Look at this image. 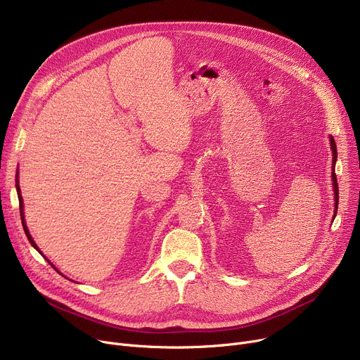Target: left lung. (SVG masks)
I'll return each mask as SVG.
<instances>
[{"label": "left lung", "mask_w": 360, "mask_h": 360, "mask_svg": "<svg viewBox=\"0 0 360 360\" xmlns=\"http://www.w3.org/2000/svg\"><path fill=\"white\" fill-rule=\"evenodd\" d=\"M330 147H331V151H333V164H331V180H333V190H335V217H336L338 206H339V186H338V179H336V173H335L336 161H338V148H336L335 138L331 135H330Z\"/></svg>", "instance_id": "1"}]
</instances>
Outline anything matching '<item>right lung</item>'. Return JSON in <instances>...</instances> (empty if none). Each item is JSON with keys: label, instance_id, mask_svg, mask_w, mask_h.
Instances as JSON below:
<instances>
[{"label": "right lung", "instance_id": "1", "mask_svg": "<svg viewBox=\"0 0 360 360\" xmlns=\"http://www.w3.org/2000/svg\"><path fill=\"white\" fill-rule=\"evenodd\" d=\"M17 177H18V172H17ZM15 177V179H17ZM15 187H17V195H18V203H20V214H21V222H22V228H24V232H25V236H27V239L30 240V243L36 248V250L40 252V250H39V246L36 245V242L33 240V238H32V235H30V232H29V229H27V225H25V220H24V210H22V198H21V191H20V186H18V180H15ZM41 254V252H40ZM47 259V258H46ZM49 261V259H47ZM50 262V261H49ZM50 265L54 268V265L50 262ZM56 269V268H54Z\"/></svg>", "mask_w": 360, "mask_h": 360}]
</instances>
